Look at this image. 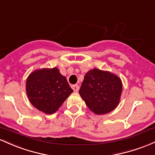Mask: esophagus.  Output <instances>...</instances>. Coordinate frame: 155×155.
Wrapping results in <instances>:
<instances>
[{
  "label": "esophagus",
  "mask_w": 155,
  "mask_h": 155,
  "mask_svg": "<svg viewBox=\"0 0 155 155\" xmlns=\"http://www.w3.org/2000/svg\"><path fill=\"white\" fill-rule=\"evenodd\" d=\"M72 88L73 91H74V92H77V91H78V90H79V86L77 84L73 85V86H72Z\"/></svg>",
  "instance_id": "obj_1"
}]
</instances>
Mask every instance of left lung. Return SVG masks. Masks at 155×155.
<instances>
[{
  "mask_svg": "<svg viewBox=\"0 0 155 155\" xmlns=\"http://www.w3.org/2000/svg\"><path fill=\"white\" fill-rule=\"evenodd\" d=\"M121 91L122 84L119 78L108 72L94 69L85 75L79 94L90 110L101 115L117 107Z\"/></svg>",
  "mask_w": 155,
  "mask_h": 155,
  "instance_id": "1",
  "label": "left lung"
}]
</instances>
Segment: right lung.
Instances as JSON below:
<instances>
[{
  "label": "right lung",
  "mask_w": 155,
  "mask_h": 155,
  "mask_svg": "<svg viewBox=\"0 0 155 155\" xmlns=\"http://www.w3.org/2000/svg\"><path fill=\"white\" fill-rule=\"evenodd\" d=\"M26 92L31 103L46 114L55 113L73 90L67 78L57 68L43 69L31 73L26 81Z\"/></svg>",
  "instance_id": "add662e5"
}]
</instances>
